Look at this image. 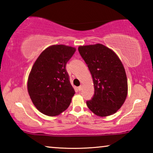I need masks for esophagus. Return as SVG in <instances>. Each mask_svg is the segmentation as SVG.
Returning a JSON list of instances; mask_svg holds the SVG:
<instances>
[{"instance_id":"esophagus-1","label":"esophagus","mask_w":153,"mask_h":153,"mask_svg":"<svg viewBox=\"0 0 153 153\" xmlns=\"http://www.w3.org/2000/svg\"><path fill=\"white\" fill-rule=\"evenodd\" d=\"M81 89H82V85H80V86L78 87V90L79 91H81Z\"/></svg>"}]
</instances>
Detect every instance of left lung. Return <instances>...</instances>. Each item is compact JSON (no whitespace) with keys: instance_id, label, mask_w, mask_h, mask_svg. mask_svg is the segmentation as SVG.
I'll return each mask as SVG.
<instances>
[{"instance_id":"left-lung-1","label":"left lung","mask_w":153,"mask_h":153,"mask_svg":"<svg viewBox=\"0 0 153 153\" xmlns=\"http://www.w3.org/2000/svg\"><path fill=\"white\" fill-rule=\"evenodd\" d=\"M78 50L91 72L95 89L92 100L86 102L88 107L100 117L115 114L124 104L128 91L120 59L102 44L79 46Z\"/></svg>"}]
</instances>
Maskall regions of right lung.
<instances>
[{"instance_id": "add662e5", "label": "right lung", "mask_w": 153, "mask_h": 153, "mask_svg": "<svg viewBox=\"0 0 153 153\" xmlns=\"http://www.w3.org/2000/svg\"><path fill=\"white\" fill-rule=\"evenodd\" d=\"M75 51L76 48L68 45L49 46L33 64L27 88L34 106L43 114L58 116L70 106L75 91L65 66Z\"/></svg>"}]
</instances>
